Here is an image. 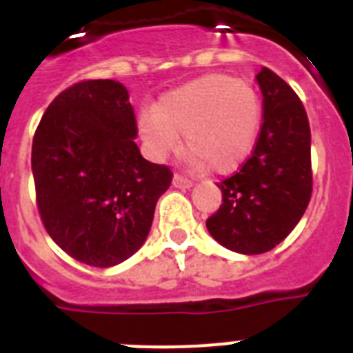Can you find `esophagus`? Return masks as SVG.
<instances>
[{
    "instance_id": "1",
    "label": "esophagus",
    "mask_w": 353,
    "mask_h": 353,
    "mask_svg": "<svg viewBox=\"0 0 353 353\" xmlns=\"http://www.w3.org/2000/svg\"><path fill=\"white\" fill-rule=\"evenodd\" d=\"M173 185L179 187V189H189V187H192V182L189 179H185V176H182V174H174L173 176Z\"/></svg>"
}]
</instances>
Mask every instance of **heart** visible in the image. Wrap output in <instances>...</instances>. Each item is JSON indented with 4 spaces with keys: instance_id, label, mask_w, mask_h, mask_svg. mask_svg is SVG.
Segmentation results:
<instances>
[{
    "instance_id": "heart-1",
    "label": "heart",
    "mask_w": 353,
    "mask_h": 353,
    "mask_svg": "<svg viewBox=\"0 0 353 353\" xmlns=\"http://www.w3.org/2000/svg\"><path fill=\"white\" fill-rule=\"evenodd\" d=\"M261 125V101L242 79L210 74L166 93L139 120L143 138L155 154H168L183 136L185 152L198 166L226 174L251 154Z\"/></svg>"
}]
</instances>
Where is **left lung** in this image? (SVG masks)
Instances as JSON below:
<instances>
[{"instance_id":"8db88e82","label":"left lung","mask_w":353,"mask_h":353,"mask_svg":"<svg viewBox=\"0 0 353 353\" xmlns=\"http://www.w3.org/2000/svg\"><path fill=\"white\" fill-rule=\"evenodd\" d=\"M263 93V121L252 152L221 180L219 210L207 228L221 245L242 254L276 248L297 226L313 192L311 130L299 95L270 68L256 76Z\"/></svg>"}]
</instances>
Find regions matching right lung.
<instances>
[{
    "label": "right lung",
    "instance_id": "right-lung-1",
    "mask_svg": "<svg viewBox=\"0 0 353 353\" xmlns=\"http://www.w3.org/2000/svg\"><path fill=\"white\" fill-rule=\"evenodd\" d=\"M136 136L129 92L113 79L68 86L37 127L31 170L40 219L81 263L105 269L132 256L171 185L170 168L146 161Z\"/></svg>",
    "mask_w": 353,
    "mask_h": 353
}]
</instances>
